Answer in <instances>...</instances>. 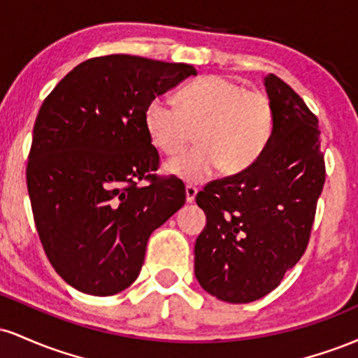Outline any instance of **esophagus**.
Returning <instances> with one entry per match:
<instances>
[{"instance_id":"1","label":"esophagus","mask_w":358,"mask_h":358,"mask_svg":"<svg viewBox=\"0 0 358 358\" xmlns=\"http://www.w3.org/2000/svg\"><path fill=\"white\" fill-rule=\"evenodd\" d=\"M185 190H187V202L188 203L195 202V196H196V192H199V188L193 187V185H187V188H185Z\"/></svg>"}]
</instances>
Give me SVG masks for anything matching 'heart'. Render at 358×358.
<instances>
[{
    "mask_svg": "<svg viewBox=\"0 0 358 358\" xmlns=\"http://www.w3.org/2000/svg\"><path fill=\"white\" fill-rule=\"evenodd\" d=\"M145 127L151 143L168 156L178 155L195 133L199 146L171 159L166 170L200 183L220 168L241 173L252 165L273 138L274 110L264 94L227 77L207 76L180 89L176 106L151 101Z\"/></svg>",
    "mask_w": 358,
    "mask_h": 358,
    "instance_id": "heart-1",
    "label": "heart"
}]
</instances>
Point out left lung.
<instances>
[{
	"instance_id": "8db88e82",
	"label": "left lung",
	"mask_w": 358,
	"mask_h": 358,
	"mask_svg": "<svg viewBox=\"0 0 358 358\" xmlns=\"http://www.w3.org/2000/svg\"><path fill=\"white\" fill-rule=\"evenodd\" d=\"M264 85L274 110L264 153L195 199L207 215L195 242V276L227 303L266 296L301 259L324 183L318 119L274 73Z\"/></svg>"
}]
</instances>
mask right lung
Here are the masks:
<instances>
[{"mask_svg":"<svg viewBox=\"0 0 358 358\" xmlns=\"http://www.w3.org/2000/svg\"><path fill=\"white\" fill-rule=\"evenodd\" d=\"M190 76L188 64L116 53L82 62L45 97L28 195L48 261L82 293L110 296L133 285L151 232L183 207L182 180L155 173L145 113Z\"/></svg>","mask_w":358,"mask_h":358,"instance_id":"add662e5","label":"right lung"}]
</instances>
